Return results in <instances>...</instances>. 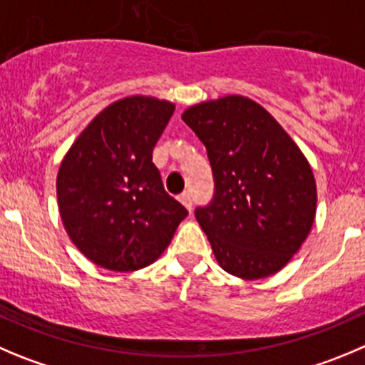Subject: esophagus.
<instances>
[{"label":"esophagus","instance_id":"esophagus-1","mask_svg":"<svg viewBox=\"0 0 365 365\" xmlns=\"http://www.w3.org/2000/svg\"><path fill=\"white\" fill-rule=\"evenodd\" d=\"M179 202L182 204V206L186 207L188 211H192V206H193V200H192V195H190L188 192H185L182 195L179 197Z\"/></svg>","mask_w":365,"mask_h":365}]
</instances>
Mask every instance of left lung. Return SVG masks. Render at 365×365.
Returning <instances> with one entry per match:
<instances>
[{
  "instance_id": "obj_1",
  "label": "left lung",
  "mask_w": 365,
  "mask_h": 365,
  "mask_svg": "<svg viewBox=\"0 0 365 365\" xmlns=\"http://www.w3.org/2000/svg\"><path fill=\"white\" fill-rule=\"evenodd\" d=\"M182 120L213 168L215 197L195 217L218 265L242 279L279 272L315 220L317 186L308 159L272 114L247 96L200 102Z\"/></svg>"
}]
</instances>
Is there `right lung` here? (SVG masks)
Wrapping results in <instances>:
<instances>
[{"label": "right lung", "mask_w": 365, "mask_h": 365, "mask_svg": "<svg viewBox=\"0 0 365 365\" xmlns=\"http://www.w3.org/2000/svg\"><path fill=\"white\" fill-rule=\"evenodd\" d=\"M175 106L134 95L107 106L66 152L57 173L68 237L95 265L140 270L165 252L188 215L165 192L152 150Z\"/></svg>", "instance_id": "obj_1"}]
</instances>
